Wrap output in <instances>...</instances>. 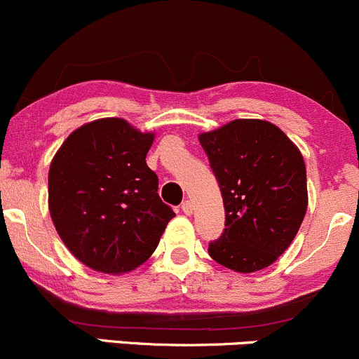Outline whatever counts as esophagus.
Returning a JSON list of instances; mask_svg holds the SVG:
<instances>
[{"instance_id":"obj_1","label":"esophagus","mask_w":359,"mask_h":359,"mask_svg":"<svg viewBox=\"0 0 359 359\" xmlns=\"http://www.w3.org/2000/svg\"><path fill=\"white\" fill-rule=\"evenodd\" d=\"M180 206H182V211L186 215H191L192 213V203L189 201V199H186V201H184Z\"/></svg>"}]
</instances>
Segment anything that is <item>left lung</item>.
<instances>
[{"mask_svg":"<svg viewBox=\"0 0 359 359\" xmlns=\"http://www.w3.org/2000/svg\"><path fill=\"white\" fill-rule=\"evenodd\" d=\"M199 142L225 208L224 233L210 243V256L241 273L266 269L290 246L306 213L303 154L265 120H233Z\"/></svg>","mask_w":359,"mask_h":359,"instance_id":"obj_1","label":"left lung"}]
</instances>
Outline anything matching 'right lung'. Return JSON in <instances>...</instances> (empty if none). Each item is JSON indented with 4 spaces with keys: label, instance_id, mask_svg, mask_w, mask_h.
I'll return each mask as SVG.
<instances>
[{
    "label": "right lung",
    "instance_id": "1",
    "mask_svg": "<svg viewBox=\"0 0 359 359\" xmlns=\"http://www.w3.org/2000/svg\"><path fill=\"white\" fill-rule=\"evenodd\" d=\"M153 139L122 118H101L72 132L53 158L51 220L89 269L115 275L137 269L175 217L146 165Z\"/></svg>",
    "mask_w": 359,
    "mask_h": 359
}]
</instances>
